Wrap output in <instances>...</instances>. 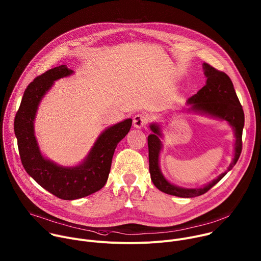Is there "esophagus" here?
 <instances>
[{"mask_svg": "<svg viewBox=\"0 0 261 261\" xmlns=\"http://www.w3.org/2000/svg\"><path fill=\"white\" fill-rule=\"evenodd\" d=\"M148 121H150V116L145 114H138L133 118V126L137 129H140L146 125Z\"/></svg>", "mask_w": 261, "mask_h": 261, "instance_id": "obj_1", "label": "esophagus"}]
</instances>
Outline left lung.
I'll use <instances>...</instances> for the list:
<instances>
[{"mask_svg": "<svg viewBox=\"0 0 261 261\" xmlns=\"http://www.w3.org/2000/svg\"><path fill=\"white\" fill-rule=\"evenodd\" d=\"M202 68L204 76L206 77L205 86L201 88L197 94L187 100L186 108L188 113L226 122L234 132V153L233 159L227 170L218 175L217 178L197 188L179 187V186L170 182L161 171L160 153L163 146L161 142V138L163 137L162 126L159 123H152L150 129L153 133L147 136L148 162H150L152 181L160 191L182 198L196 197L207 192L213 186L232 169L242 153V135L245 125V116L232 82L227 74L218 71L206 63L202 64Z\"/></svg>", "mask_w": 261, "mask_h": 261, "instance_id": "left-lung-1", "label": "left lung"}]
</instances>
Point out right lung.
Wrapping results in <instances>:
<instances>
[{"instance_id": "obj_1", "label": "right lung", "mask_w": 261, "mask_h": 261, "mask_svg": "<svg viewBox=\"0 0 261 261\" xmlns=\"http://www.w3.org/2000/svg\"><path fill=\"white\" fill-rule=\"evenodd\" d=\"M73 73L66 65H61L36 77L25 89L14 120L19 156L25 171L42 188L65 200L86 197L104 187L116 147L132 126V119H126L107 127L87 157L75 166H62L45 158L35 136L37 110L55 82Z\"/></svg>"}]
</instances>
